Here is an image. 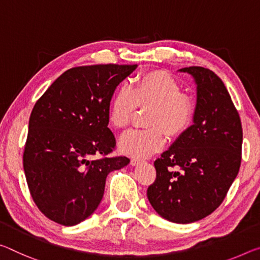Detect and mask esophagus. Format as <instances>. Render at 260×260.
<instances>
[{"mask_svg":"<svg viewBox=\"0 0 260 260\" xmlns=\"http://www.w3.org/2000/svg\"><path fill=\"white\" fill-rule=\"evenodd\" d=\"M140 163H141V159H139V158H132L131 159V166H133V167L139 166Z\"/></svg>","mask_w":260,"mask_h":260,"instance_id":"1","label":"esophagus"}]
</instances>
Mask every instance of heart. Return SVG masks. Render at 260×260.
I'll return each mask as SVG.
<instances>
[{"label": "heart", "mask_w": 260, "mask_h": 260, "mask_svg": "<svg viewBox=\"0 0 260 260\" xmlns=\"http://www.w3.org/2000/svg\"><path fill=\"white\" fill-rule=\"evenodd\" d=\"M137 109L149 110L146 123L150 128L129 131L119 140L123 155L145 158L162 149L166 133L178 139L191 128L194 121V102L183 92L182 85L163 71L143 73L135 78L131 89L120 88L111 98L108 120L115 129L129 125Z\"/></svg>", "instance_id": "1"}]
</instances>
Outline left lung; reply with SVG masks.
<instances>
[{
  "label": "left lung",
  "instance_id": "obj_1",
  "mask_svg": "<svg viewBox=\"0 0 260 260\" xmlns=\"http://www.w3.org/2000/svg\"><path fill=\"white\" fill-rule=\"evenodd\" d=\"M197 84L194 121L154 162L147 189L152 208L175 223H191L222 204L241 167V118L223 82L204 67H186ZM176 167L177 171H174Z\"/></svg>",
  "mask_w": 260,
  "mask_h": 260
}]
</instances>
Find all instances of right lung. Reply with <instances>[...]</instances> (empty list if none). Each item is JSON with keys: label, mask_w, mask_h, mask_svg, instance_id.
Returning <instances> with one entry per match:
<instances>
[{"label": "right lung", "mask_w": 260, "mask_h": 260, "mask_svg": "<svg viewBox=\"0 0 260 260\" xmlns=\"http://www.w3.org/2000/svg\"><path fill=\"white\" fill-rule=\"evenodd\" d=\"M135 68L110 63L68 69L35 104L23 167L32 199L49 220L62 225L84 221L101 204L108 175L129 163L125 156H108L115 147L108 108L115 88Z\"/></svg>", "instance_id": "add662e5"}]
</instances>
